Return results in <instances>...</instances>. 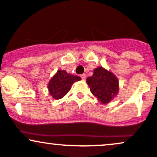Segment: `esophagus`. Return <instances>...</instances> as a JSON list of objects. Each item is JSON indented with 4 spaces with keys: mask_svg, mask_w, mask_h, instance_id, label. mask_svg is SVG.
Returning <instances> with one entry per match:
<instances>
[{
    "mask_svg": "<svg viewBox=\"0 0 157 157\" xmlns=\"http://www.w3.org/2000/svg\"><path fill=\"white\" fill-rule=\"evenodd\" d=\"M80 77H81V78L82 79V80H86V74H82V75H80Z\"/></svg>",
    "mask_w": 157,
    "mask_h": 157,
    "instance_id": "esophagus-1",
    "label": "esophagus"
}]
</instances>
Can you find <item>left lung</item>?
Returning a JSON list of instances; mask_svg holds the SVG:
<instances>
[{
    "instance_id": "obj_1",
    "label": "left lung",
    "mask_w": 157,
    "mask_h": 157,
    "mask_svg": "<svg viewBox=\"0 0 157 157\" xmlns=\"http://www.w3.org/2000/svg\"><path fill=\"white\" fill-rule=\"evenodd\" d=\"M90 91L102 104H108L117 95L119 80L114 74L102 66L94 69L93 75L86 79Z\"/></svg>"
}]
</instances>
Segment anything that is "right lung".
<instances>
[{"label":"right lung","mask_w":157,"mask_h":157,"mask_svg":"<svg viewBox=\"0 0 157 157\" xmlns=\"http://www.w3.org/2000/svg\"><path fill=\"white\" fill-rule=\"evenodd\" d=\"M80 80L77 75L68 74L65 70H58L48 82V92L55 100H60L70 91L74 82Z\"/></svg>","instance_id":"obj_1"}]
</instances>
